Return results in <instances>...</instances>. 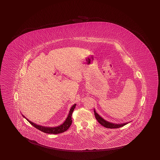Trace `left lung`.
I'll use <instances>...</instances> for the list:
<instances>
[{"label": "left lung", "mask_w": 160, "mask_h": 160, "mask_svg": "<svg viewBox=\"0 0 160 160\" xmlns=\"http://www.w3.org/2000/svg\"><path fill=\"white\" fill-rule=\"evenodd\" d=\"M94 115H95V118L98 121L101 125L106 128H110V129H115V128H119L121 127L125 126L126 124H128V122L124 123H114L110 122L105 119H103L102 117L99 115L97 112H95V109H94Z\"/></svg>", "instance_id": "1"}]
</instances>
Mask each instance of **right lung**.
<instances>
[{
	"label": "right lung",
	"mask_w": 160,
	"mask_h": 160,
	"mask_svg": "<svg viewBox=\"0 0 160 160\" xmlns=\"http://www.w3.org/2000/svg\"><path fill=\"white\" fill-rule=\"evenodd\" d=\"M76 104H74L72 106L71 109L69 111L68 117L66 118V119L65 121V122L63 123L61 125H60L59 126H56V127H47V126H42L39 125H37L35 123L32 122L30 121V120L26 118V117H25V116H23L22 114V116L27 119V121L30 123L32 126H34L35 128H37V129L41 130L42 132H44L45 133H48V134H57L59 133H63L64 132H66L67 130L68 129L70 128V126H71L72 123V113L73 112L74 110L75 109Z\"/></svg>",
	"instance_id": "right-lung-1"
}]
</instances>
